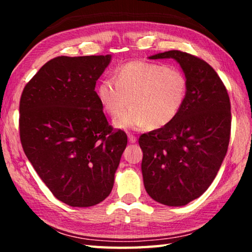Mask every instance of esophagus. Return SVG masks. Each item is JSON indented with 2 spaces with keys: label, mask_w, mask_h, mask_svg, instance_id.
I'll return each instance as SVG.
<instances>
[{
  "label": "esophagus",
  "mask_w": 252,
  "mask_h": 252,
  "mask_svg": "<svg viewBox=\"0 0 252 252\" xmlns=\"http://www.w3.org/2000/svg\"><path fill=\"white\" fill-rule=\"evenodd\" d=\"M127 138H129V141H130L131 143H134V142L136 141V136H135V135H133L132 133H129V134H127Z\"/></svg>",
  "instance_id": "esophagus-1"
}]
</instances>
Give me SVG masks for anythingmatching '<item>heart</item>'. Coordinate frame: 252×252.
<instances>
[{"label":"heart","mask_w":252,"mask_h":252,"mask_svg":"<svg viewBox=\"0 0 252 252\" xmlns=\"http://www.w3.org/2000/svg\"><path fill=\"white\" fill-rule=\"evenodd\" d=\"M189 83L181 70L163 63L134 60L119 66L114 79H103L96 88L102 109L113 120L128 102L132 105L116 126L141 130L167 126L186 104Z\"/></svg>","instance_id":"heart-1"}]
</instances>
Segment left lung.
Masks as SVG:
<instances>
[{
	"label": "left lung",
	"instance_id": "obj_1",
	"mask_svg": "<svg viewBox=\"0 0 252 252\" xmlns=\"http://www.w3.org/2000/svg\"><path fill=\"white\" fill-rule=\"evenodd\" d=\"M172 58L188 79L186 104L169 126L140 135L143 183L165 206H185L199 198L218 173L231 133L227 88L206 61L180 50L152 55Z\"/></svg>",
	"mask_w": 252,
	"mask_h": 252
}]
</instances>
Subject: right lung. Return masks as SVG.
Instances as JSON below:
<instances>
[{
	"label": "right lung",
	"instance_id": "right-lung-1",
	"mask_svg": "<svg viewBox=\"0 0 252 252\" xmlns=\"http://www.w3.org/2000/svg\"><path fill=\"white\" fill-rule=\"evenodd\" d=\"M111 55L57 57L20 100V139L34 170L60 201L91 207L108 197L127 136L113 129L95 83Z\"/></svg>",
	"mask_w": 252,
	"mask_h": 252
}]
</instances>
